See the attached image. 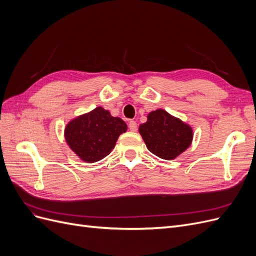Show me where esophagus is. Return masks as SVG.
<instances>
[{"label": "esophagus", "instance_id": "1", "mask_svg": "<svg viewBox=\"0 0 256 256\" xmlns=\"http://www.w3.org/2000/svg\"><path fill=\"white\" fill-rule=\"evenodd\" d=\"M128 127H129L130 131H136L138 130V125H136V122L134 120H130Z\"/></svg>", "mask_w": 256, "mask_h": 256}]
</instances>
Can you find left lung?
I'll use <instances>...</instances> for the list:
<instances>
[{"label":"left lung","instance_id":"obj_1","mask_svg":"<svg viewBox=\"0 0 256 256\" xmlns=\"http://www.w3.org/2000/svg\"><path fill=\"white\" fill-rule=\"evenodd\" d=\"M146 147L161 159L172 160L191 145L192 128L166 111L158 109L147 115V122L138 127Z\"/></svg>","mask_w":256,"mask_h":256}]
</instances>
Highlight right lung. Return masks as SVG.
<instances>
[{
  "mask_svg": "<svg viewBox=\"0 0 256 256\" xmlns=\"http://www.w3.org/2000/svg\"><path fill=\"white\" fill-rule=\"evenodd\" d=\"M126 130L122 118H113L109 111L97 106L67 124L65 140L81 160L92 164L106 157Z\"/></svg>",
  "mask_w": 256,
  "mask_h": 256,
  "instance_id": "obj_1",
  "label": "right lung"
}]
</instances>
